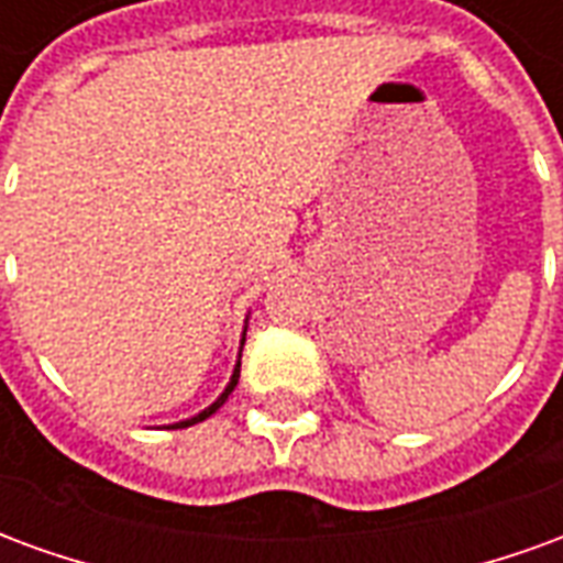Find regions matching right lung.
Listing matches in <instances>:
<instances>
[{"label": "right lung", "mask_w": 563, "mask_h": 563, "mask_svg": "<svg viewBox=\"0 0 563 563\" xmlns=\"http://www.w3.org/2000/svg\"><path fill=\"white\" fill-rule=\"evenodd\" d=\"M241 350H244V338H241ZM238 377H241V362H238V365H234L232 379H229V386H225V391H222V395H220V398H217V401L210 404V407H205V410H201V413H198V416H192V419H184V422L172 424V428H189V424L205 422V419H208V416L217 413V410H220L222 404H225V398H229V395H232V391H234V386H238Z\"/></svg>", "instance_id": "obj_1"}]
</instances>
